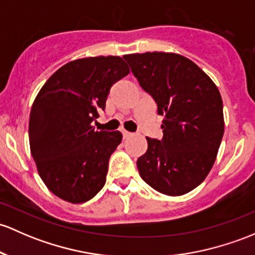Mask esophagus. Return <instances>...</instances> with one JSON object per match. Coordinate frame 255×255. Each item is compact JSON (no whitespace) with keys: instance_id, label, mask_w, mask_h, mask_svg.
Returning <instances> with one entry per match:
<instances>
[{"instance_id":"esophagus-1","label":"esophagus","mask_w":255,"mask_h":255,"mask_svg":"<svg viewBox=\"0 0 255 255\" xmlns=\"http://www.w3.org/2000/svg\"><path fill=\"white\" fill-rule=\"evenodd\" d=\"M122 134H123V138H129V136L133 135V133H130V132H128V130L123 129Z\"/></svg>"}]
</instances>
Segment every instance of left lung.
Masks as SVG:
<instances>
[{
    "instance_id": "8db88e82",
    "label": "left lung",
    "mask_w": 255,
    "mask_h": 255,
    "mask_svg": "<svg viewBox=\"0 0 255 255\" xmlns=\"http://www.w3.org/2000/svg\"><path fill=\"white\" fill-rule=\"evenodd\" d=\"M123 58L165 117L161 140L146 138L148 150L136 161L139 175L162 194H186L210 172L221 144L225 122L218 87L178 53L155 51Z\"/></svg>"
}]
</instances>
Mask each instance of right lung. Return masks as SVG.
Returning <instances> with one entry per match:
<instances>
[{"mask_svg": "<svg viewBox=\"0 0 255 255\" xmlns=\"http://www.w3.org/2000/svg\"><path fill=\"white\" fill-rule=\"evenodd\" d=\"M129 73L119 56L72 61L47 79L34 100L29 143L37 172L55 195L79 204L106 182L109 160L122 141L119 130H95L112 85Z\"/></svg>", "mask_w": 255, "mask_h": 255, "instance_id": "obj_1", "label": "right lung"}]
</instances>
